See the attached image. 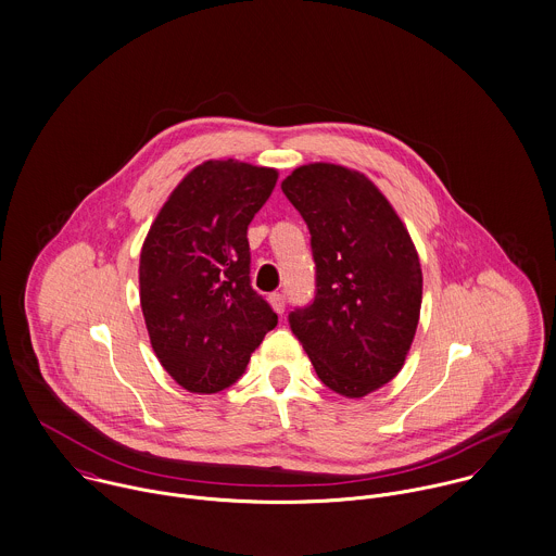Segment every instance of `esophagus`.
<instances>
[{
    "mask_svg": "<svg viewBox=\"0 0 556 556\" xmlns=\"http://www.w3.org/2000/svg\"><path fill=\"white\" fill-rule=\"evenodd\" d=\"M269 304H271V308H274L278 315L285 313V295H282V293H271V295H269Z\"/></svg>",
    "mask_w": 556,
    "mask_h": 556,
    "instance_id": "esophagus-1",
    "label": "esophagus"
}]
</instances>
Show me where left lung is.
I'll use <instances>...</instances> for the list:
<instances>
[{
  "instance_id": "1",
  "label": "left lung",
  "mask_w": 556,
  "mask_h": 556,
  "mask_svg": "<svg viewBox=\"0 0 556 556\" xmlns=\"http://www.w3.org/2000/svg\"><path fill=\"white\" fill-rule=\"evenodd\" d=\"M311 232L315 300L289 315L319 380L363 397L397 376L421 308V267L402 219L361 172L311 163L282 180Z\"/></svg>"
}]
</instances>
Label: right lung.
I'll list each match as a JSON object with an SVG mask.
<instances>
[{
	"instance_id": "add662e5",
	"label": "right lung",
	"mask_w": 556,
	"mask_h": 556,
	"mask_svg": "<svg viewBox=\"0 0 556 556\" xmlns=\"http://www.w3.org/2000/svg\"><path fill=\"white\" fill-rule=\"evenodd\" d=\"M278 180L235 159L191 169L141 250V308L167 374L191 393L235 384L278 315L250 285L248 226Z\"/></svg>"
}]
</instances>
